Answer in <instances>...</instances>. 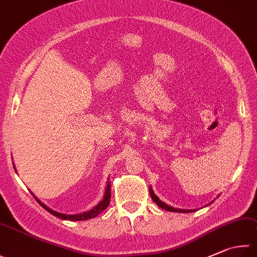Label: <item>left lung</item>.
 <instances>
[{
	"label": "left lung",
	"instance_id": "left-lung-1",
	"mask_svg": "<svg viewBox=\"0 0 257 257\" xmlns=\"http://www.w3.org/2000/svg\"><path fill=\"white\" fill-rule=\"evenodd\" d=\"M150 195H151V198L153 199V201L156 202V204H157L159 207H161L162 209H164V210H168V211H174V212H190V211H192V210L178 209V208H173V207H171V206H168L167 204H164L163 201L160 200L159 198L156 196V193L153 192V190L151 189V187H150Z\"/></svg>",
	"mask_w": 257,
	"mask_h": 257
}]
</instances>
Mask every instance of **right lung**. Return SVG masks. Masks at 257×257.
<instances>
[{
	"label": "right lung",
	"instance_id": "obj_1",
	"mask_svg": "<svg viewBox=\"0 0 257 257\" xmlns=\"http://www.w3.org/2000/svg\"><path fill=\"white\" fill-rule=\"evenodd\" d=\"M33 197L36 198V200L39 202V205L45 208L47 211H49L51 215L58 217V218L65 219V220H88V219L94 218V217H96L98 214H100L101 211H104L106 208L108 207L109 201H110V183H109V181L107 182V186H106V190H105V195H104L103 200H101L97 206H95L93 209H90L89 211H86V212H84V214H79V215H65V214H61V212H57L55 210L50 209V208L47 207L45 204H42V202L39 200L35 195H33Z\"/></svg>",
	"mask_w": 257,
	"mask_h": 257
}]
</instances>
